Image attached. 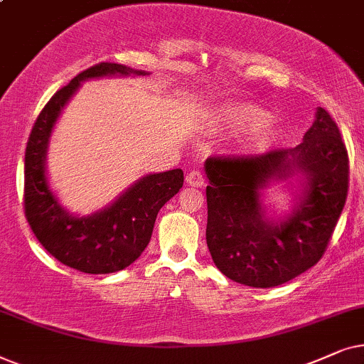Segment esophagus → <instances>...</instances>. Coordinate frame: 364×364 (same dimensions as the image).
Instances as JSON below:
<instances>
[{
	"mask_svg": "<svg viewBox=\"0 0 364 364\" xmlns=\"http://www.w3.org/2000/svg\"><path fill=\"white\" fill-rule=\"evenodd\" d=\"M186 185L188 186H196V188H203L205 186V176L200 171H191L188 173L186 176Z\"/></svg>",
	"mask_w": 364,
	"mask_h": 364,
	"instance_id": "esophagus-1",
	"label": "esophagus"
}]
</instances>
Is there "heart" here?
<instances>
[{
	"label": "heart",
	"instance_id": "b5f03b06",
	"mask_svg": "<svg viewBox=\"0 0 364 364\" xmlns=\"http://www.w3.org/2000/svg\"><path fill=\"white\" fill-rule=\"evenodd\" d=\"M273 114L259 106L243 103V101H225L213 105L210 109V121L220 129H253L250 136L251 146L256 149H266L273 146L283 138V132L276 126H271Z\"/></svg>",
	"mask_w": 364,
	"mask_h": 364
}]
</instances>
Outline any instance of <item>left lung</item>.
Masks as SVG:
<instances>
[{
  "mask_svg": "<svg viewBox=\"0 0 364 364\" xmlns=\"http://www.w3.org/2000/svg\"><path fill=\"white\" fill-rule=\"evenodd\" d=\"M348 153L328 111L316 108L311 128L293 149L259 156L208 158L206 243L228 278L274 288L321 258L348 195ZM285 183L294 200L271 215L269 187Z\"/></svg>",
  "mask_w": 364,
  "mask_h": 364,
  "instance_id": "left-lung-1",
  "label": "left lung"
}]
</instances>
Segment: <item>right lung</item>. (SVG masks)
I'll use <instances>...</instances> for the list:
<instances>
[{"label": "right lung", "mask_w": 364, "mask_h": 364, "mask_svg": "<svg viewBox=\"0 0 364 364\" xmlns=\"http://www.w3.org/2000/svg\"><path fill=\"white\" fill-rule=\"evenodd\" d=\"M144 70L100 63L80 73L48 101L38 116L24 154V211L38 241L63 264L90 274H109L134 263L151 240L154 221L164 203L183 186L181 169L148 173L90 215H76L61 205L48 174L53 129L85 81L100 77H136Z\"/></svg>", "instance_id": "add662e5"}]
</instances>
